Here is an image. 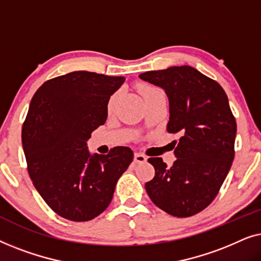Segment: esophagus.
<instances>
[{"mask_svg":"<svg viewBox=\"0 0 261 261\" xmlns=\"http://www.w3.org/2000/svg\"><path fill=\"white\" fill-rule=\"evenodd\" d=\"M147 160V156L142 153H135L134 154V162L135 163H145Z\"/></svg>","mask_w":261,"mask_h":261,"instance_id":"34e87169","label":"esophagus"}]
</instances>
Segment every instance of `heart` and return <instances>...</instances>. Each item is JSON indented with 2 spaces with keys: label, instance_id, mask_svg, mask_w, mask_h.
Wrapping results in <instances>:
<instances>
[{
  "label": "heart",
  "instance_id": "b5f03b06",
  "mask_svg": "<svg viewBox=\"0 0 261 261\" xmlns=\"http://www.w3.org/2000/svg\"><path fill=\"white\" fill-rule=\"evenodd\" d=\"M153 89L154 88H152V87H149V85H142V87H140V92H141V95L145 96L148 94L149 91H152ZM115 99H116V96L114 95V96H112V97H110V99H109V102H108V110L110 112V110L113 109V107H114V103H115Z\"/></svg>",
  "mask_w": 261,
  "mask_h": 261
}]
</instances>
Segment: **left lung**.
Returning <instances> with one entry per match:
<instances>
[{"instance_id": "8db88e82", "label": "left lung", "mask_w": 261, "mask_h": 261, "mask_svg": "<svg viewBox=\"0 0 261 261\" xmlns=\"http://www.w3.org/2000/svg\"><path fill=\"white\" fill-rule=\"evenodd\" d=\"M141 80L165 90L170 102L167 132L180 134L176 162L149 158L155 174L145 184L152 202L176 217L205 209L219 194L234 160L237 121L226 92L194 67L172 66L141 73Z\"/></svg>"}]
</instances>
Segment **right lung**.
Instances as JSON below:
<instances>
[{"mask_svg":"<svg viewBox=\"0 0 261 261\" xmlns=\"http://www.w3.org/2000/svg\"><path fill=\"white\" fill-rule=\"evenodd\" d=\"M123 82L124 77L74 71L46 81L32 98L21 135L28 174L64 219L85 222L105 212L133 160V151L124 146L106 155H91L87 147Z\"/></svg>","mask_w":261,"mask_h":261,"instance_id":"add662e5","label":"right lung"}]
</instances>
